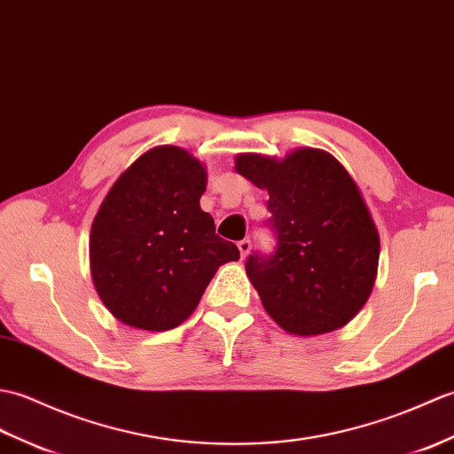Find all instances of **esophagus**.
<instances>
[{"instance_id": "1", "label": "esophagus", "mask_w": 454, "mask_h": 454, "mask_svg": "<svg viewBox=\"0 0 454 454\" xmlns=\"http://www.w3.org/2000/svg\"><path fill=\"white\" fill-rule=\"evenodd\" d=\"M237 247H239V253H240V258H247V254L250 253V240H248V239H245V240H240V243H239Z\"/></svg>"}]
</instances>
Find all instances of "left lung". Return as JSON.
<instances>
[{"label":"left lung","mask_w":454,"mask_h":454,"mask_svg":"<svg viewBox=\"0 0 454 454\" xmlns=\"http://www.w3.org/2000/svg\"><path fill=\"white\" fill-rule=\"evenodd\" d=\"M235 170L266 190L278 248L247 260V276L276 325L294 336L334 332L364 309L375 286L380 240L356 180L328 151L284 159L239 153Z\"/></svg>","instance_id":"left-lung-1"}]
</instances>
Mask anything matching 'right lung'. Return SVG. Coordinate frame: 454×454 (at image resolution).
<instances>
[{
    "label": "right lung",
    "mask_w": 454,
    "mask_h": 454,
    "mask_svg": "<svg viewBox=\"0 0 454 454\" xmlns=\"http://www.w3.org/2000/svg\"><path fill=\"white\" fill-rule=\"evenodd\" d=\"M207 173L190 151L157 145L118 176L90 225V278L126 326L176 328L192 315L219 266L239 248L200 207Z\"/></svg>",
    "instance_id": "add662e5"
}]
</instances>
